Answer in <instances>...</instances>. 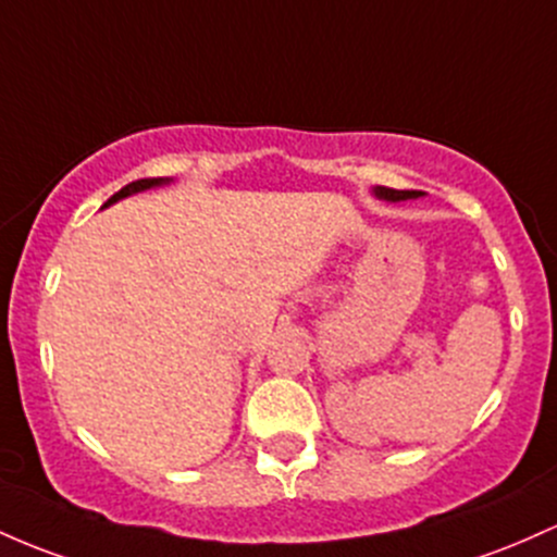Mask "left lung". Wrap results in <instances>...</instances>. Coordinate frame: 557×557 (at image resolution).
I'll return each instance as SVG.
<instances>
[{
  "label": "left lung",
  "instance_id": "obj_1",
  "mask_svg": "<svg viewBox=\"0 0 557 557\" xmlns=\"http://www.w3.org/2000/svg\"><path fill=\"white\" fill-rule=\"evenodd\" d=\"M372 195L377 200H388V203H401V200L420 198V189H391V187H372Z\"/></svg>",
  "mask_w": 557,
  "mask_h": 557
}]
</instances>
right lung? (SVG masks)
Returning <instances> with one entry per match:
<instances>
[{"label":"right lung","mask_w":557,"mask_h":557,"mask_svg":"<svg viewBox=\"0 0 557 557\" xmlns=\"http://www.w3.org/2000/svg\"><path fill=\"white\" fill-rule=\"evenodd\" d=\"M163 185H171V180L169 176H161V180H137V182H132V185H126V187H121L119 193L113 195V198L108 200L106 206H102V209H108V206H113V203H119V200H124V198H129V195H137V193H145V189H152V187H163Z\"/></svg>","instance_id":"1"}]
</instances>
